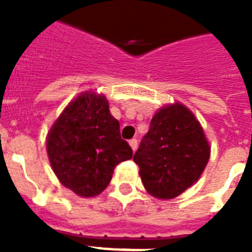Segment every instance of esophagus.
<instances>
[{"instance_id":"esophagus-1","label":"esophagus","mask_w":252,"mask_h":252,"mask_svg":"<svg viewBox=\"0 0 252 252\" xmlns=\"http://www.w3.org/2000/svg\"><path fill=\"white\" fill-rule=\"evenodd\" d=\"M129 145H130V148H132V150L137 149V140H136V138H132V140H129Z\"/></svg>"}]
</instances>
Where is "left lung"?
I'll return each instance as SVG.
<instances>
[{
  "label": "left lung",
  "mask_w": 252,
  "mask_h": 252,
  "mask_svg": "<svg viewBox=\"0 0 252 252\" xmlns=\"http://www.w3.org/2000/svg\"><path fill=\"white\" fill-rule=\"evenodd\" d=\"M211 148L195 115L180 103L157 111L133 161L144 187L157 199H174L197 182Z\"/></svg>",
  "instance_id": "1"
}]
</instances>
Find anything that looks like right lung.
<instances>
[{
	"label": "right lung",
	"instance_id": "1",
	"mask_svg": "<svg viewBox=\"0 0 252 252\" xmlns=\"http://www.w3.org/2000/svg\"><path fill=\"white\" fill-rule=\"evenodd\" d=\"M47 152L59 180L84 197L99 195L114 168L133 156L106 96L94 91L80 94L63 111L48 132Z\"/></svg>",
	"mask_w": 252,
	"mask_h": 252
}]
</instances>
